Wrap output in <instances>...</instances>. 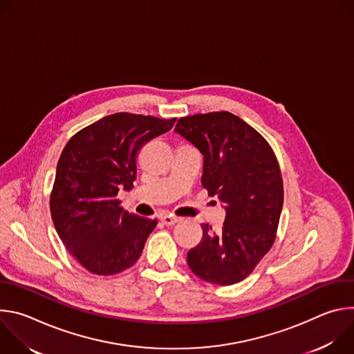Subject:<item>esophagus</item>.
<instances>
[{"label": "esophagus", "instance_id": "esophagus-1", "mask_svg": "<svg viewBox=\"0 0 354 354\" xmlns=\"http://www.w3.org/2000/svg\"><path fill=\"white\" fill-rule=\"evenodd\" d=\"M160 218H161L162 224H165V225H174L175 223L179 221V217H175V216H171V214H164Z\"/></svg>", "mask_w": 354, "mask_h": 354}]
</instances>
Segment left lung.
Here are the masks:
<instances>
[{"mask_svg": "<svg viewBox=\"0 0 354 354\" xmlns=\"http://www.w3.org/2000/svg\"><path fill=\"white\" fill-rule=\"evenodd\" d=\"M175 131L203 154L201 185L225 205L218 232L201 224L203 236L187 252V265L207 283H239L276 239L284 190L274 151L261 133L225 111L180 118Z\"/></svg>", "mask_w": 354, "mask_h": 354, "instance_id": "left-lung-1", "label": "left lung"}]
</instances>
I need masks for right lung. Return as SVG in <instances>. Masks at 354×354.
<instances>
[{"label":"right lung","instance_id":"add662e5","mask_svg":"<svg viewBox=\"0 0 354 354\" xmlns=\"http://www.w3.org/2000/svg\"><path fill=\"white\" fill-rule=\"evenodd\" d=\"M175 120L113 113L66 144L50 193V213L60 239L88 272L111 276L138 261L157 220L124 210L118 193L133 187L140 148L172 129Z\"/></svg>","mask_w":354,"mask_h":354}]
</instances>
